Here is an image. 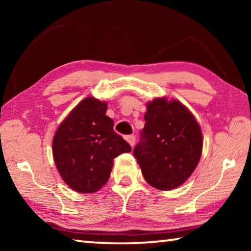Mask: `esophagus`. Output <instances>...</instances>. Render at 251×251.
I'll list each match as a JSON object with an SVG mask.
<instances>
[{"mask_svg": "<svg viewBox=\"0 0 251 251\" xmlns=\"http://www.w3.org/2000/svg\"><path fill=\"white\" fill-rule=\"evenodd\" d=\"M126 141L128 142V144L129 145L133 147L134 145H135V136L134 135H128V136H126Z\"/></svg>", "mask_w": 251, "mask_h": 251, "instance_id": "obj_1", "label": "esophagus"}]
</instances>
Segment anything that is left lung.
I'll list each match as a JSON object with an SVG mask.
<instances>
[{"mask_svg": "<svg viewBox=\"0 0 251 251\" xmlns=\"http://www.w3.org/2000/svg\"><path fill=\"white\" fill-rule=\"evenodd\" d=\"M146 106V124L134 156L151 186L159 190L177 188L188 179L201 159V126L177 100L157 97Z\"/></svg>", "mask_w": 251, "mask_h": 251, "instance_id": "1", "label": "left lung"}]
</instances>
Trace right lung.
Masks as SVG:
<instances>
[{"instance_id":"1","label":"right lung","mask_w":251,"mask_h":251,"mask_svg":"<svg viewBox=\"0 0 251 251\" xmlns=\"http://www.w3.org/2000/svg\"><path fill=\"white\" fill-rule=\"evenodd\" d=\"M107 103L88 96L59 124L53 138V157L59 175L75 192L92 194L109 179L113 160L131 147L113 129Z\"/></svg>"}]
</instances>
